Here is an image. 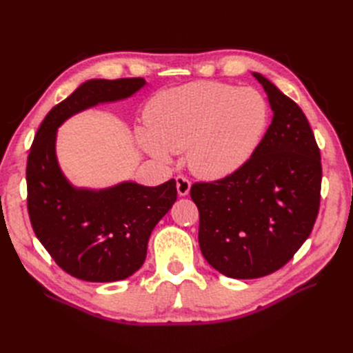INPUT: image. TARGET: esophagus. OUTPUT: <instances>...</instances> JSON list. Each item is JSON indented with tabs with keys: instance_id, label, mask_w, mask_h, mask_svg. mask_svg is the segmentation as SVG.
I'll use <instances>...</instances> for the list:
<instances>
[{
	"instance_id": "obj_1",
	"label": "esophagus",
	"mask_w": 353,
	"mask_h": 353,
	"mask_svg": "<svg viewBox=\"0 0 353 353\" xmlns=\"http://www.w3.org/2000/svg\"><path fill=\"white\" fill-rule=\"evenodd\" d=\"M191 183L190 179H187L184 175H178L176 176V191L179 196H187L190 193Z\"/></svg>"
}]
</instances>
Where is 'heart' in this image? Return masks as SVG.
<instances>
[{"instance_id":"heart-1","label":"heart","mask_w":353,"mask_h":353,"mask_svg":"<svg viewBox=\"0 0 353 353\" xmlns=\"http://www.w3.org/2000/svg\"><path fill=\"white\" fill-rule=\"evenodd\" d=\"M145 130L137 138L145 153L168 162L187 150L196 175L218 179L239 170L261 144L270 105L253 88L200 81L166 90L147 103Z\"/></svg>"}]
</instances>
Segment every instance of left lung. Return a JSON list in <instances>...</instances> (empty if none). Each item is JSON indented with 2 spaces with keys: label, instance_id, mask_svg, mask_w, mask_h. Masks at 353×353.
Instances as JSON below:
<instances>
[{
  "label": "left lung",
  "instance_id": "left-lung-1",
  "mask_svg": "<svg viewBox=\"0 0 353 353\" xmlns=\"http://www.w3.org/2000/svg\"><path fill=\"white\" fill-rule=\"evenodd\" d=\"M268 95L272 122L236 172L194 183L199 244L209 265L230 279L280 270L311 234L321 199V154L302 109L253 72Z\"/></svg>",
  "mask_w": 353,
  "mask_h": 353
}]
</instances>
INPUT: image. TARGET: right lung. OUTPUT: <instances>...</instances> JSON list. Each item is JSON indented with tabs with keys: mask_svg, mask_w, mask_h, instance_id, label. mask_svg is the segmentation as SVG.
Wrapping results in <instances>:
<instances>
[{
	"mask_svg": "<svg viewBox=\"0 0 353 353\" xmlns=\"http://www.w3.org/2000/svg\"><path fill=\"white\" fill-rule=\"evenodd\" d=\"M143 78L91 79L52 108L38 128L26 165L28 213L35 236L60 268L91 283L125 280L141 268L156 223L176 200V183H122L94 191L74 188L56 157L57 128L99 103L131 97Z\"/></svg>",
	"mask_w": 353,
	"mask_h": 353,
	"instance_id": "right-lung-1",
	"label": "right lung"
}]
</instances>
